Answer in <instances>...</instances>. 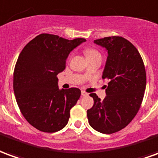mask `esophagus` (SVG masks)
<instances>
[{
  "instance_id": "1",
  "label": "esophagus",
  "mask_w": 158,
  "mask_h": 158,
  "mask_svg": "<svg viewBox=\"0 0 158 158\" xmlns=\"http://www.w3.org/2000/svg\"><path fill=\"white\" fill-rule=\"evenodd\" d=\"M88 93H87V92H85V91H81V95H82V96H88Z\"/></svg>"
}]
</instances>
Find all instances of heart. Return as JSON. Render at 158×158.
<instances>
[{
    "label": "heart",
    "instance_id": "1",
    "mask_svg": "<svg viewBox=\"0 0 158 158\" xmlns=\"http://www.w3.org/2000/svg\"><path fill=\"white\" fill-rule=\"evenodd\" d=\"M85 55L87 57V59H89V58H92V57H94V56L100 55L99 52L95 50L94 48H88L85 51Z\"/></svg>",
    "mask_w": 158,
    "mask_h": 158
}]
</instances>
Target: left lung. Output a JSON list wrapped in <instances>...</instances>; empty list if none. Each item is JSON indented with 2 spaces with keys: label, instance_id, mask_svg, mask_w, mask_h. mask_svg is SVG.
Returning a JSON list of instances; mask_svg holds the SVG:
<instances>
[{
  "label": "left lung",
  "instance_id": "obj_1",
  "mask_svg": "<svg viewBox=\"0 0 158 158\" xmlns=\"http://www.w3.org/2000/svg\"><path fill=\"white\" fill-rule=\"evenodd\" d=\"M94 43L107 50L102 78L110 81L103 101L96 94H90L94 102L87 110L88 119L94 129L110 135L124 128L136 116L145 94L146 74L139 52L127 39L109 36Z\"/></svg>",
  "mask_w": 158,
  "mask_h": 158
}]
</instances>
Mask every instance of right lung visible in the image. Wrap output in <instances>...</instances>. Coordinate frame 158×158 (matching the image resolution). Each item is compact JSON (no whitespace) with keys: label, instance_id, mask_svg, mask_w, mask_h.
Returning <instances> with one entry per match:
<instances>
[{"label":"right lung","instance_id":"add662e5","mask_svg":"<svg viewBox=\"0 0 158 158\" xmlns=\"http://www.w3.org/2000/svg\"><path fill=\"white\" fill-rule=\"evenodd\" d=\"M84 41L41 34L20 52L13 72L14 94L23 117L38 130L54 133L68 123L81 90H60L57 75L65 69L70 52Z\"/></svg>","mask_w":158,"mask_h":158}]
</instances>
